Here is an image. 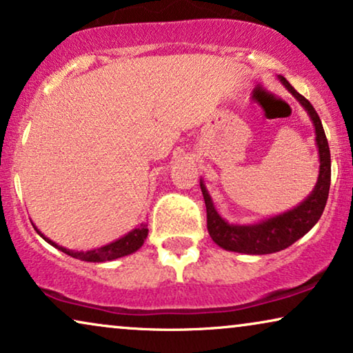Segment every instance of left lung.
Returning a JSON list of instances; mask_svg holds the SVG:
<instances>
[{
	"label": "left lung",
	"instance_id": "8db88e82",
	"mask_svg": "<svg viewBox=\"0 0 353 353\" xmlns=\"http://www.w3.org/2000/svg\"><path fill=\"white\" fill-rule=\"evenodd\" d=\"M279 80L286 86L288 91H291L294 98L303 105V109L307 110L313 125H315V139L318 154H320V175H318V181L312 194L307 196L305 201L294 209L284 212V214L274 215L272 219L255 225H230L228 221L221 219L219 212L215 210L210 194L205 190L204 181L201 180V190L207 209V230H209L210 238L221 249L231 250V252L263 255L279 252V250L289 248L316 225L323 210H325L327 194H330L331 154L321 120L310 101L299 94L284 77H279Z\"/></svg>",
	"mask_w": 353,
	"mask_h": 353
}]
</instances>
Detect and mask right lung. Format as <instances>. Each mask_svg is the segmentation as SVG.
I'll return each mask as SVG.
<instances>
[{"mask_svg": "<svg viewBox=\"0 0 353 353\" xmlns=\"http://www.w3.org/2000/svg\"><path fill=\"white\" fill-rule=\"evenodd\" d=\"M33 228H35L37 233L40 234L41 238L46 241V243H50L52 248L62 250V252L70 255V257H74V259L85 260V262H108V260H115V259L125 257V255L137 252V250L144 244V241H146L148 231H149L148 225L141 223L138 228H134L130 231L128 234H125L123 238L114 241V243H110V244H105L99 249L86 250V252H83V250H70V249L62 248V245H57L56 243H52L51 239H48L35 225H33Z\"/></svg>", "mask_w": 353, "mask_h": 353, "instance_id": "obj_1", "label": "right lung"}]
</instances>
